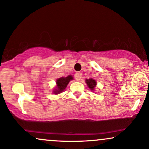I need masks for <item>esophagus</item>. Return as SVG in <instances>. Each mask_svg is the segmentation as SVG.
<instances>
[{
	"mask_svg": "<svg viewBox=\"0 0 149 149\" xmlns=\"http://www.w3.org/2000/svg\"><path fill=\"white\" fill-rule=\"evenodd\" d=\"M81 78H82V73L80 72L76 73V74H75V78H76L77 81H80V79H81Z\"/></svg>",
	"mask_w": 149,
	"mask_h": 149,
	"instance_id": "esophagus-1",
	"label": "esophagus"
}]
</instances>
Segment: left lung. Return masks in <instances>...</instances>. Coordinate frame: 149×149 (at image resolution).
Wrapping results in <instances>:
<instances>
[{
    "label": "left lung",
    "mask_w": 149,
    "mask_h": 149,
    "mask_svg": "<svg viewBox=\"0 0 149 149\" xmlns=\"http://www.w3.org/2000/svg\"><path fill=\"white\" fill-rule=\"evenodd\" d=\"M85 81H86V83H87V86L89 87V88L94 92L95 87H96V80L92 79V78H90V79H86Z\"/></svg>",
    "instance_id": "obj_1"
}]
</instances>
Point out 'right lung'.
Instances as JSON below:
<instances>
[{"mask_svg":"<svg viewBox=\"0 0 149 149\" xmlns=\"http://www.w3.org/2000/svg\"><path fill=\"white\" fill-rule=\"evenodd\" d=\"M73 78L72 76H68L67 77H61V78H58L56 80V87L55 89L53 90V93L55 94H58L62 92L65 89L66 87L69 82H70V80H73Z\"/></svg>","mask_w":149,"mask_h":149,"instance_id":"add662e5","label":"right lung"}]
</instances>
